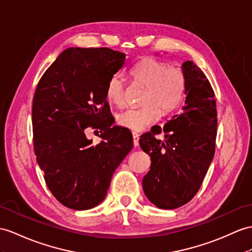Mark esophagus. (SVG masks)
Listing matches in <instances>:
<instances>
[{
    "instance_id": "1",
    "label": "esophagus",
    "mask_w": 252,
    "mask_h": 252,
    "mask_svg": "<svg viewBox=\"0 0 252 252\" xmlns=\"http://www.w3.org/2000/svg\"><path fill=\"white\" fill-rule=\"evenodd\" d=\"M139 137H140L139 133L132 132V139H133V145H134V147L139 146Z\"/></svg>"
}]
</instances>
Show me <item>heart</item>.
Masks as SVG:
<instances>
[{"instance_id": "b5f03b06", "label": "heart", "mask_w": 252, "mask_h": 252, "mask_svg": "<svg viewBox=\"0 0 252 252\" xmlns=\"http://www.w3.org/2000/svg\"><path fill=\"white\" fill-rule=\"evenodd\" d=\"M134 83L142 85L145 92L142 108L127 109L116 116L122 127L132 131H142L160 118V110L167 114L182 103L186 92V77L181 68L169 67L161 61L147 58L130 69ZM125 83L119 76L109 80L106 88L107 100L116 107L125 102Z\"/></svg>"}]
</instances>
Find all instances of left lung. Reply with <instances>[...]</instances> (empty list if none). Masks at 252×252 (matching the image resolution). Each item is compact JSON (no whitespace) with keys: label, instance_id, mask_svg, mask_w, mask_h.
<instances>
[{"label":"left lung","instance_id":"left-lung-1","mask_svg":"<svg viewBox=\"0 0 252 252\" xmlns=\"http://www.w3.org/2000/svg\"><path fill=\"white\" fill-rule=\"evenodd\" d=\"M182 70L186 99L181 112L139 140L152 161L142 181L144 193L163 210L183 206L198 192L213 160L217 136L216 100L210 81L192 61L184 62ZM161 131L165 140L156 139L155 134Z\"/></svg>","mask_w":252,"mask_h":252}]
</instances>
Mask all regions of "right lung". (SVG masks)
Returning <instances> with one entry per match:
<instances>
[{"instance_id":"1","label":"right lung","mask_w":252,"mask_h":252,"mask_svg":"<svg viewBox=\"0 0 252 252\" xmlns=\"http://www.w3.org/2000/svg\"><path fill=\"white\" fill-rule=\"evenodd\" d=\"M126 63L109 48H68L40 78L33 108L34 152L49 190L64 206L90 210L106 198L115 169L133 146L126 128L112 126L106 88ZM100 129L92 146L84 130Z\"/></svg>"}]
</instances>
